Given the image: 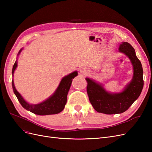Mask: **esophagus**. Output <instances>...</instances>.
<instances>
[{
	"label": "esophagus",
	"instance_id": "obj_1",
	"mask_svg": "<svg viewBox=\"0 0 152 152\" xmlns=\"http://www.w3.org/2000/svg\"><path fill=\"white\" fill-rule=\"evenodd\" d=\"M89 73H90V71L87 68H82L80 70V73L82 76H85L87 74H89Z\"/></svg>",
	"mask_w": 152,
	"mask_h": 152
}]
</instances>
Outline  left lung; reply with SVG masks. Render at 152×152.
Masks as SVG:
<instances>
[{
	"label": "left lung",
	"mask_w": 152,
	"mask_h": 152,
	"mask_svg": "<svg viewBox=\"0 0 152 152\" xmlns=\"http://www.w3.org/2000/svg\"><path fill=\"white\" fill-rule=\"evenodd\" d=\"M118 49L119 52L125 54L129 58L133 66L132 79L122 92L108 93L102 84L89 78H86L89 101L96 111L99 113L112 115L126 112L138 98L143 87V71L134 49L126 42L121 44Z\"/></svg>",
	"instance_id": "obj_1"
}]
</instances>
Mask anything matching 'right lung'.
<instances>
[{"instance_id": "obj_1", "label": "right lung", "mask_w": 152, "mask_h": 152, "mask_svg": "<svg viewBox=\"0 0 152 152\" xmlns=\"http://www.w3.org/2000/svg\"><path fill=\"white\" fill-rule=\"evenodd\" d=\"M23 49H21L18 53L19 55ZM18 65V61L16 60L14 64L12 70V75L13 77L14 72L16 70ZM78 73L77 71L73 72L70 74L64 77L61 79L60 83H59L58 88L54 94L50 96V97L45 100L44 102L35 104H31L22 97L21 94L18 93L15 88V84H14L13 79L12 80V86L14 93L15 94L18 101L21 104V106L26 110L34 113L39 115H53L60 113L65 108V106L67 101V94L70 88L72 79L75 77L77 76Z\"/></svg>"}]
</instances>
